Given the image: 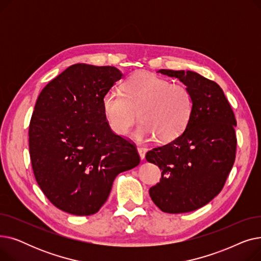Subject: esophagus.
Listing matches in <instances>:
<instances>
[{"label":"esophagus","mask_w":261,"mask_h":261,"mask_svg":"<svg viewBox=\"0 0 261 261\" xmlns=\"http://www.w3.org/2000/svg\"><path fill=\"white\" fill-rule=\"evenodd\" d=\"M138 151H139V154L141 156L142 160L145 159V155H146V152H147V149L144 148V147H139L138 148Z\"/></svg>","instance_id":"1"}]
</instances>
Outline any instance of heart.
Instances as JSON below:
<instances>
[{
    "mask_svg": "<svg viewBox=\"0 0 261 261\" xmlns=\"http://www.w3.org/2000/svg\"><path fill=\"white\" fill-rule=\"evenodd\" d=\"M122 94L108 92L102 98L105 119L112 132L126 135L140 120L138 140L154 138L161 143L175 140L186 129L194 111V96L182 84H171L151 73H138L121 87Z\"/></svg>",
    "mask_w": 261,
    "mask_h": 261,
    "instance_id": "heart-1",
    "label": "heart"
}]
</instances>
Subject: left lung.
<instances>
[{
  "label": "left lung",
  "instance_id": "1",
  "mask_svg": "<svg viewBox=\"0 0 261 261\" xmlns=\"http://www.w3.org/2000/svg\"><path fill=\"white\" fill-rule=\"evenodd\" d=\"M191 91L194 111L185 131L147 152L146 160L162 170L160 183L149 189L164 213L196 211L222 190L236 158L237 121L222 89L191 71L160 70Z\"/></svg>",
  "mask_w": 261,
  "mask_h": 261
}]
</instances>
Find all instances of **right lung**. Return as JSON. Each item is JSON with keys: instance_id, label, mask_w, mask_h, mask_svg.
Listing matches in <instances>:
<instances>
[{"instance_id": "right-lung-1", "label": "right lung", "mask_w": 261, "mask_h": 261, "mask_svg": "<svg viewBox=\"0 0 261 261\" xmlns=\"http://www.w3.org/2000/svg\"><path fill=\"white\" fill-rule=\"evenodd\" d=\"M121 76L114 66L74 64L37 99L29 131L34 174L65 213H97L116 175L141 162L135 145L112 132L103 115V96Z\"/></svg>"}]
</instances>
